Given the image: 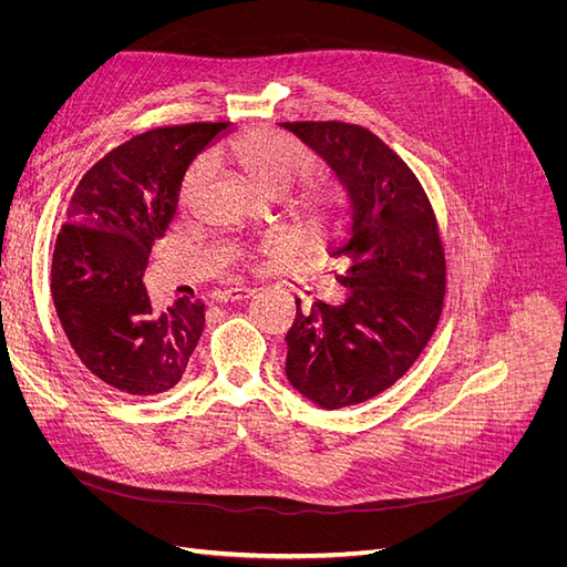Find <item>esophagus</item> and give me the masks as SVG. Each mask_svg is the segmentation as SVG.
I'll return each mask as SVG.
<instances>
[{
	"mask_svg": "<svg viewBox=\"0 0 567 567\" xmlns=\"http://www.w3.org/2000/svg\"><path fill=\"white\" fill-rule=\"evenodd\" d=\"M250 296H252V288H248V286H231V288H225V290H217L215 300L217 302H238V300H246Z\"/></svg>",
	"mask_w": 567,
	"mask_h": 567,
	"instance_id": "34e87169",
	"label": "esophagus"
}]
</instances>
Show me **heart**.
Masks as SVG:
<instances>
[{
  "mask_svg": "<svg viewBox=\"0 0 567 567\" xmlns=\"http://www.w3.org/2000/svg\"><path fill=\"white\" fill-rule=\"evenodd\" d=\"M215 158H227L241 169L244 177L265 194L281 196L315 169V156L300 142L271 130H248L213 151ZM210 165L205 158L194 161L184 169L177 186L179 208H194ZM290 210L300 221L302 231L321 241L336 234L348 217V203L338 186L307 182L290 196ZM286 246L269 241L262 246L265 255H279Z\"/></svg>",
  "mask_w": 567,
  "mask_h": 567,
  "instance_id": "b5f03b06",
  "label": "heart"
}]
</instances>
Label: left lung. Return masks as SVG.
Returning a JSON list of instances; mask_svg holds the SVG:
<instances>
[{
  "label": "left lung",
  "instance_id": "1",
  "mask_svg": "<svg viewBox=\"0 0 567 567\" xmlns=\"http://www.w3.org/2000/svg\"><path fill=\"white\" fill-rule=\"evenodd\" d=\"M329 163L352 198V231L331 250L348 300L315 302L286 333V375L323 409L367 402L414 367L442 315L447 262L419 177L371 130L281 123Z\"/></svg>",
  "mask_w": 567,
  "mask_h": 567
}]
</instances>
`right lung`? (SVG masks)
I'll list each match as a JSON object with an SVG mask.
<instances>
[{
  "instance_id": "obj_1",
  "label": "right lung",
  "mask_w": 567,
  "mask_h": 567,
  "mask_svg": "<svg viewBox=\"0 0 567 567\" xmlns=\"http://www.w3.org/2000/svg\"><path fill=\"white\" fill-rule=\"evenodd\" d=\"M227 123L156 127L94 163L75 188L51 260V296L80 362L127 394L175 388L203 333L205 305L151 307L144 271L177 210L188 163Z\"/></svg>"
}]
</instances>
